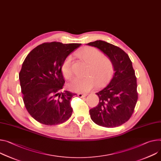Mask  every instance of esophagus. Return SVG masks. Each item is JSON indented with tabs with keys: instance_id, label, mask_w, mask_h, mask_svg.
<instances>
[{
	"instance_id": "1",
	"label": "esophagus",
	"mask_w": 161,
	"mask_h": 161,
	"mask_svg": "<svg viewBox=\"0 0 161 161\" xmlns=\"http://www.w3.org/2000/svg\"><path fill=\"white\" fill-rule=\"evenodd\" d=\"M87 94H81V93H79L78 94V96L80 97H85Z\"/></svg>"
}]
</instances>
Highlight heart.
Here are the masks:
<instances>
[{
    "label": "heart",
    "instance_id": "heart-1",
    "mask_svg": "<svg viewBox=\"0 0 161 161\" xmlns=\"http://www.w3.org/2000/svg\"><path fill=\"white\" fill-rule=\"evenodd\" d=\"M77 54L83 60L89 64L87 74L92 75L85 77H75L69 84L72 91L86 92L92 90L96 86L103 85L110 77L112 70L110 60L98 49L92 47H86L80 51ZM72 58L68 56L62 65V71L66 78H70L73 75Z\"/></svg>",
    "mask_w": 161,
    "mask_h": 161
}]
</instances>
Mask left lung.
<instances>
[{
    "label": "left lung",
    "mask_w": 161,
    "mask_h": 161,
    "mask_svg": "<svg viewBox=\"0 0 161 161\" xmlns=\"http://www.w3.org/2000/svg\"><path fill=\"white\" fill-rule=\"evenodd\" d=\"M87 45L103 52L114 68L108 84L96 93L99 101L90 110L91 118L101 126H121L130 118L138 99L137 78L132 63L123 50L105 41L96 40Z\"/></svg>",
    "instance_id": "8db88e82"
}]
</instances>
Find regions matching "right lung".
<instances>
[{
    "label": "right lung",
    "mask_w": 161,
    "mask_h": 161,
    "mask_svg": "<svg viewBox=\"0 0 161 161\" xmlns=\"http://www.w3.org/2000/svg\"><path fill=\"white\" fill-rule=\"evenodd\" d=\"M81 43H43L27 54L19 72L25 107L31 117L46 125L66 121L72 115L70 99L76 94L65 91L62 65Z\"/></svg>",
    "instance_id": "add662e5"
}]
</instances>
